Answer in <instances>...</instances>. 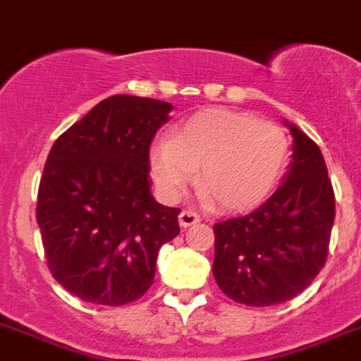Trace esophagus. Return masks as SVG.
I'll list each match as a JSON object with an SVG mask.
<instances>
[{"mask_svg": "<svg viewBox=\"0 0 361 361\" xmlns=\"http://www.w3.org/2000/svg\"><path fill=\"white\" fill-rule=\"evenodd\" d=\"M200 221H202V219H200V215L192 210H182L179 214V224L182 226V228H189V226H192V224H198Z\"/></svg>", "mask_w": 361, "mask_h": 361, "instance_id": "esophagus-1", "label": "esophagus"}]
</instances>
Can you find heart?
<instances>
[{
  "label": "heart",
  "instance_id": "1",
  "mask_svg": "<svg viewBox=\"0 0 361 361\" xmlns=\"http://www.w3.org/2000/svg\"><path fill=\"white\" fill-rule=\"evenodd\" d=\"M287 156V135L273 121L207 109L188 118L172 139L156 140L149 169L156 188L170 202L179 198L196 173L207 202L214 200L222 210H245L269 195Z\"/></svg>",
  "mask_w": 361,
  "mask_h": 361
}]
</instances>
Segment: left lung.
<instances>
[{
	"mask_svg": "<svg viewBox=\"0 0 361 361\" xmlns=\"http://www.w3.org/2000/svg\"><path fill=\"white\" fill-rule=\"evenodd\" d=\"M293 154L283 184L254 212L214 226V276L235 302L290 300L326 262L336 196L322 151L290 125Z\"/></svg>",
	"mask_w": 361,
	"mask_h": 361,
	"instance_id": "left-lung-1",
	"label": "left lung"
}]
</instances>
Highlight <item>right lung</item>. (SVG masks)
<instances>
[{"instance_id": "1", "label": "right lung", "mask_w": 361, "mask_h": 361, "mask_svg": "<svg viewBox=\"0 0 361 361\" xmlns=\"http://www.w3.org/2000/svg\"><path fill=\"white\" fill-rule=\"evenodd\" d=\"M172 104L113 95L54 142L36 221L51 276L99 306H123L153 285L158 252L180 233V208L151 196L149 147Z\"/></svg>"}]
</instances>
